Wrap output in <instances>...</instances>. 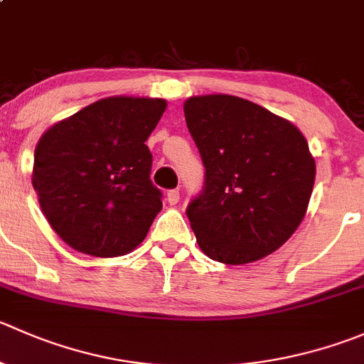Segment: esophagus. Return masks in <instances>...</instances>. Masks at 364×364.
<instances>
[{
	"label": "esophagus",
	"mask_w": 364,
	"mask_h": 364,
	"mask_svg": "<svg viewBox=\"0 0 364 364\" xmlns=\"http://www.w3.org/2000/svg\"><path fill=\"white\" fill-rule=\"evenodd\" d=\"M167 200H168V204H172V206H174V204H178L179 203V190H168Z\"/></svg>",
	"instance_id": "obj_1"
}]
</instances>
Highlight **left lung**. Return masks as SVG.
Wrapping results in <instances>:
<instances>
[{"label": "left lung", "mask_w": 364, "mask_h": 364, "mask_svg": "<svg viewBox=\"0 0 364 364\" xmlns=\"http://www.w3.org/2000/svg\"><path fill=\"white\" fill-rule=\"evenodd\" d=\"M183 110L206 168L203 193L186 210L200 250L245 264L279 249L315 185L308 140L287 119L228 94L188 97Z\"/></svg>", "instance_id": "8db88e82"}]
</instances>
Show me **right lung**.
<instances>
[{
	"mask_svg": "<svg viewBox=\"0 0 364 364\" xmlns=\"http://www.w3.org/2000/svg\"><path fill=\"white\" fill-rule=\"evenodd\" d=\"M165 108L158 97H105L41 136L31 183L46 220L74 250L124 256L146 238L161 210L146 140Z\"/></svg>",
	"mask_w": 364,
	"mask_h": 364,
	"instance_id": "obj_1",
	"label": "right lung"
}]
</instances>
